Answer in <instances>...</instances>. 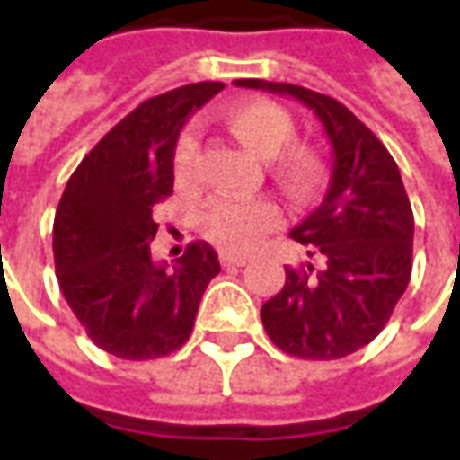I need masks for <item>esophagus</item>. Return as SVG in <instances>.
I'll return each mask as SVG.
<instances>
[{"label":"esophagus","mask_w":460,"mask_h":460,"mask_svg":"<svg viewBox=\"0 0 460 460\" xmlns=\"http://www.w3.org/2000/svg\"><path fill=\"white\" fill-rule=\"evenodd\" d=\"M246 256L241 253H234V251H221L219 253V263L224 269H231V266H246Z\"/></svg>","instance_id":"1"}]
</instances>
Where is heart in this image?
<instances>
[{
	"label": "heart",
	"instance_id": "1",
	"mask_svg": "<svg viewBox=\"0 0 460 460\" xmlns=\"http://www.w3.org/2000/svg\"><path fill=\"white\" fill-rule=\"evenodd\" d=\"M231 135L253 155L269 160V172L293 199H310L325 177V160L305 142H288L296 135V122L283 105L266 98L236 101L224 113ZM197 170V142L184 132L174 155L172 174L177 187H190ZM280 224V209L269 199H214L199 221L201 234L224 249L249 251Z\"/></svg>",
	"mask_w": 460,
	"mask_h": 460
}]
</instances>
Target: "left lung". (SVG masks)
<instances>
[{
	"mask_svg": "<svg viewBox=\"0 0 460 460\" xmlns=\"http://www.w3.org/2000/svg\"><path fill=\"white\" fill-rule=\"evenodd\" d=\"M293 95L325 125L335 162L325 199L290 236L315 263L286 266L283 288L261 308L286 355L340 359L385 330L411 279L414 214L394 157L345 105L303 85L234 81Z\"/></svg>",
	"mask_w": 460,
	"mask_h": 460,
	"instance_id": "obj_1",
	"label": "left lung"
}]
</instances>
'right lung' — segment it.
Listing matches in <instances>:
<instances>
[{"mask_svg": "<svg viewBox=\"0 0 460 460\" xmlns=\"http://www.w3.org/2000/svg\"><path fill=\"white\" fill-rule=\"evenodd\" d=\"M224 84L155 95L125 115L75 167L54 219L58 286L85 335L120 359H157L191 335L199 300L221 270L194 241L172 266L155 263L152 209L172 194L181 125Z\"/></svg>", "mask_w": 460, "mask_h": 460, "instance_id": "obj_1", "label": "right lung"}]
</instances>
